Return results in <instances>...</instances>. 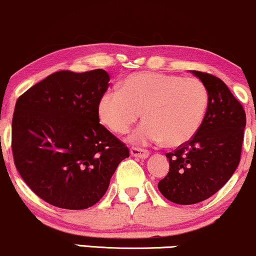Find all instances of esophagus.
Listing matches in <instances>:
<instances>
[{
	"instance_id": "esophagus-1",
	"label": "esophagus",
	"mask_w": 256,
	"mask_h": 256,
	"mask_svg": "<svg viewBox=\"0 0 256 256\" xmlns=\"http://www.w3.org/2000/svg\"><path fill=\"white\" fill-rule=\"evenodd\" d=\"M130 154L132 156H135L138 158H147L149 156L148 150H146V149H140V148H132Z\"/></svg>"
}]
</instances>
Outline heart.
<instances>
[{"mask_svg":"<svg viewBox=\"0 0 256 256\" xmlns=\"http://www.w3.org/2000/svg\"><path fill=\"white\" fill-rule=\"evenodd\" d=\"M208 107V92L198 78L161 72H135L122 89L109 88L98 101L102 124L124 134L140 118L144 121L129 136L136 146L161 144L178 147L196 134Z\"/></svg>","mask_w":256,"mask_h":256,"instance_id":"b5f03b06","label":"heart"}]
</instances>
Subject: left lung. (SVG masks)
<instances>
[{
	"mask_svg": "<svg viewBox=\"0 0 256 256\" xmlns=\"http://www.w3.org/2000/svg\"><path fill=\"white\" fill-rule=\"evenodd\" d=\"M206 86L208 107L192 140L167 152L169 172L158 182L161 194L178 204L207 200L226 184L241 156L246 112L222 80L190 70Z\"/></svg>",
	"mask_w": 256,
	"mask_h": 256,
	"instance_id": "1",
	"label": "left lung"
}]
</instances>
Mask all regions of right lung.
<instances>
[{"instance_id":"1","label":"right lung","mask_w":256,"mask_h":256,"mask_svg":"<svg viewBox=\"0 0 256 256\" xmlns=\"http://www.w3.org/2000/svg\"><path fill=\"white\" fill-rule=\"evenodd\" d=\"M109 80L104 69L56 72L16 101L15 166L29 188L55 207L94 206L129 158L128 148L100 124L98 106Z\"/></svg>"}]
</instances>
